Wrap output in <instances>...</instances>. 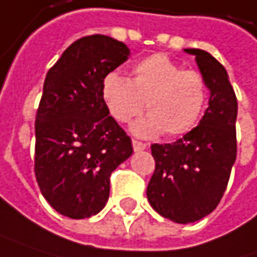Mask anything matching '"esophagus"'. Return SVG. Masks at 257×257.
I'll list each match as a JSON object with an SVG mask.
<instances>
[{"label":"esophagus","mask_w":257,"mask_h":257,"mask_svg":"<svg viewBox=\"0 0 257 257\" xmlns=\"http://www.w3.org/2000/svg\"><path fill=\"white\" fill-rule=\"evenodd\" d=\"M133 149L135 151H143V149H146L148 148V143H143V142H140V140H136V139H133Z\"/></svg>","instance_id":"esophagus-1"}]
</instances>
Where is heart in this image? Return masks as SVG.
Returning a JSON list of instances; mask_svg holds the SVG:
<instances>
[{
    "label": "heart",
    "instance_id": "heart-1",
    "mask_svg": "<svg viewBox=\"0 0 257 257\" xmlns=\"http://www.w3.org/2000/svg\"><path fill=\"white\" fill-rule=\"evenodd\" d=\"M101 95L109 114L118 122H130L146 111L149 115L133 125L138 136L168 138L189 133L202 117L208 102V84L196 70H183L165 54H152L132 68V80L109 73Z\"/></svg>",
    "mask_w": 257,
    "mask_h": 257
}]
</instances>
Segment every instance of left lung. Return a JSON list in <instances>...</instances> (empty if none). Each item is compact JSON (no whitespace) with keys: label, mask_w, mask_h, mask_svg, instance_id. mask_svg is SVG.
Masks as SVG:
<instances>
[{"label":"left lung","mask_w":257,"mask_h":257,"mask_svg":"<svg viewBox=\"0 0 257 257\" xmlns=\"http://www.w3.org/2000/svg\"><path fill=\"white\" fill-rule=\"evenodd\" d=\"M211 90L209 106L189 133L173 143L151 146L155 171L148 184V200L164 218L194 222L221 202L237 156V98L224 65L203 49H186Z\"/></svg>","instance_id":"8db88e82"}]
</instances>
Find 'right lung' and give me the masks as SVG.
<instances>
[{
  "instance_id": "obj_1",
  "label": "right lung",
  "mask_w": 257,
  "mask_h": 257,
  "mask_svg": "<svg viewBox=\"0 0 257 257\" xmlns=\"http://www.w3.org/2000/svg\"><path fill=\"white\" fill-rule=\"evenodd\" d=\"M128 48L105 35L77 39L48 71L35 119V177L46 202L71 219L90 218L109 197V177L133 154L132 139L101 95Z\"/></svg>"
}]
</instances>
